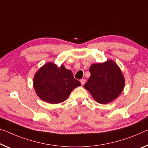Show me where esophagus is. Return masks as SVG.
I'll return each instance as SVG.
<instances>
[{
  "mask_svg": "<svg viewBox=\"0 0 148 148\" xmlns=\"http://www.w3.org/2000/svg\"><path fill=\"white\" fill-rule=\"evenodd\" d=\"M80 82H81V85H83L85 83V82H86V80L85 79H81V81H80Z\"/></svg>",
  "mask_w": 148,
  "mask_h": 148,
  "instance_id": "34e87169",
  "label": "esophagus"
}]
</instances>
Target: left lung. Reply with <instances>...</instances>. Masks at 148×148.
<instances>
[{"mask_svg": "<svg viewBox=\"0 0 148 148\" xmlns=\"http://www.w3.org/2000/svg\"><path fill=\"white\" fill-rule=\"evenodd\" d=\"M90 76L84 88L100 104H108L119 97L125 85V79L116 63L112 60L90 67Z\"/></svg>", "mask_w": 148, "mask_h": 148, "instance_id": "obj_1", "label": "left lung"}]
</instances>
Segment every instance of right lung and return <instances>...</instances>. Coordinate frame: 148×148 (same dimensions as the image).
Masks as SVG:
<instances>
[{
	"label": "right lung",
	"mask_w": 148,
	"mask_h": 148,
	"mask_svg": "<svg viewBox=\"0 0 148 148\" xmlns=\"http://www.w3.org/2000/svg\"><path fill=\"white\" fill-rule=\"evenodd\" d=\"M81 83L74 78L71 70L63 65L58 67L52 62L41 67L34 77L33 86L42 101L50 104L65 101Z\"/></svg>",
	"instance_id": "1"
}]
</instances>
